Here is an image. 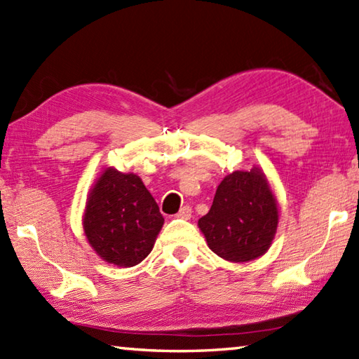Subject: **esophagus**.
I'll use <instances>...</instances> for the list:
<instances>
[{"instance_id": "esophagus-1", "label": "esophagus", "mask_w": 359, "mask_h": 359, "mask_svg": "<svg viewBox=\"0 0 359 359\" xmlns=\"http://www.w3.org/2000/svg\"><path fill=\"white\" fill-rule=\"evenodd\" d=\"M177 217H180V219H189V217H191V207L189 205L182 207L180 212L177 213Z\"/></svg>"}]
</instances>
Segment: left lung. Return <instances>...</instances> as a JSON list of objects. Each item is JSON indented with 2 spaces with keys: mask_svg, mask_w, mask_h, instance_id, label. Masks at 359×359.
Segmentation results:
<instances>
[{
  "mask_svg": "<svg viewBox=\"0 0 359 359\" xmlns=\"http://www.w3.org/2000/svg\"><path fill=\"white\" fill-rule=\"evenodd\" d=\"M198 226L208 248L227 262L245 263L264 255L278 226L277 199L264 172L254 166L226 175Z\"/></svg>",
  "mask_w": 359,
  "mask_h": 359,
  "instance_id": "1",
  "label": "left lung"
}]
</instances>
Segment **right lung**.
I'll return each instance as SVG.
<instances>
[{
  "label": "right lung",
  "instance_id": "right-lung-1",
  "mask_svg": "<svg viewBox=\"0 0 359 359\" xmlns=\"http://www.w3.org/2000/svg\"><path fill=\"white\" fill-rule=\"evenodd\" d=\"M163 222L142 179L115 168H105L95 182L82 217L91 248L119 268H132L151 254Z\"/></svg>",
  "mask_w": 359,
  "mask_h": 359
}]
</instances>
